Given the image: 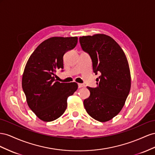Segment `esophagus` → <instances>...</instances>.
<instances>
[{"instance_id": "esophagus-1", "label": "esophagus", "mask_w": 155, "mask_h": 155, "mask_svg": "<svg viewBox=\"0 0 155 155\" xmlns=\"http://www.w3.org/2000/svg\"><path fill=\"white\" fill-rule=\"evenodd\" d=\"M78 88H81V87H84L85 85L83 84H78Z\"/></svg>"}]
</instances>
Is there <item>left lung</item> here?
Here are the masks:
<instances>
[{"instance_id": "8db88e82", "label": "left lung", "mask_w": 155, "mask_h": 155, "mask_svg": "<svg viewBox=\"0 0 155 155\" xmlns=\"http://www.w3.org/2000/svg\"><path fill=\"white\" fill-rule=\"evenodd\" d=\"M83 51L90 54L97 78L95 88L87 87L90 95L84 101L87 114L100 122L120 112L130 92L131 77L125 52L113 38L97 34L79 38Z\"/></svg>"}]
</instances>
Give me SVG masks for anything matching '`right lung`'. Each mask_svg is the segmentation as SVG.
<instances>
[{"label":"right lung","instance_id":"add662e5","mask_svg":"<svg viewBox=\"0 0 155 155\" xmlns=\"http://www.w3.org/2000/svg\"><path fill=\"white\" fill-rule=\"evenodd\" d=\"M77 43V37L50 38L39 44L26 62L22 87L29 108L43 121L60 117L67 108L68 98L77 90L76 82L54 79L56 69L64 68V54Z\"/></svg>","mask_w":155,"mask_h":155}]
</instances>
